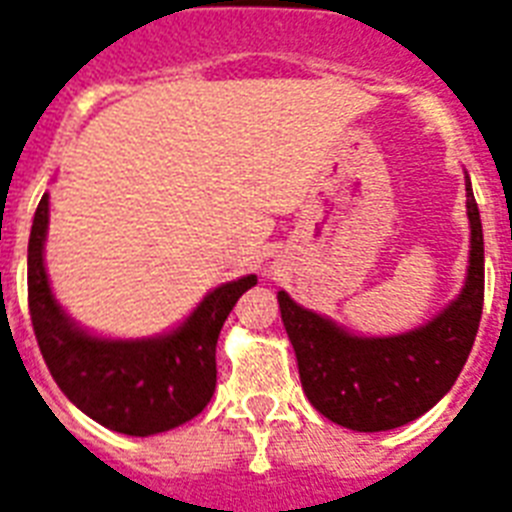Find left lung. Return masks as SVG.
I'll return each instance as SVG.
<instances>
[{
    "label": "left lung",
    "instance_id": "8db88e82",
    "mask_svg": "<svg viewBox=\"0 0 512 512\" xmlns=\"http://www.w3.org/2000/svg\"><path fill=\"white\" fill-rule=\"evenodd\" d=\"M471 259L458 301L424 327L395 337H356L277 293L306 398L353 432H387L416 421L445 398L466 366L484 308V235L466 180Z\"/></svg>",
    "mask_w": 512,
    "mask_h": 512
}]
</instances>
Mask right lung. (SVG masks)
<instances>
[{
	"label": "right lung",
	"mask_w": 512,
	"mask_h": 512,
	"mask_svg": "<svg viewBox=\"0 0 512 512\" xmlns=\"http://www.w3.org/2000/svg\"><path fill=\"white\" fill-rule=\"evenodd\" d=\"M49 196L38 201L28 240V308L54 382L70 403L130 437L170 432L204 411L217 387V337L256 274L209 293L183 327L154 340H101L57 306L44 269Z\"/></svg>",
	"instance_id": "obj_1"
}]
</instances>
